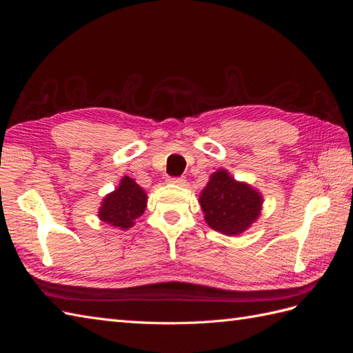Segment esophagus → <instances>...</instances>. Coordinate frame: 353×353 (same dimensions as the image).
Returning <instances> with one entry per match:
<instances>
[{
    "label": "esophagus",
    "instance_id": "esophagus-1",
    "mask_svg": "<svg viewBox=\"0 0 353 353\" xmlns=\"http://www.w3.org/2000/svg\"><path fill=\"white\" fill-rule=\"evenodd\" d=\"M170 184H175V185H184L185 184V178L184 176H176V178H169L168 179Z\"/></svg>",
    "mask_w": 353,
    "mask_h": 353
}]
</instances>
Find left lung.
Here are the masks:
<instances>
[{
  "instance_id": "left-lung-1",
  "label": "left lung",
  "mask_w": 353,
  "mask_h": 353,
  "mask_svg": "<svg viewBox=\"0 0 353 353\" xmlns=\"http://www.w3.org/2000/svg\"><path fill=\"white\" fill-rule=\"evenodd\" d=\"M208 225L225 236H239L259 218L262 196L249 184L239 183L225 169L213 172L200 193Z\"/></svg>"
}]
</instances>
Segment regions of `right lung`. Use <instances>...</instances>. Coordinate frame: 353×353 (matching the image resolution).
Here are the masks:
<instances>
[{
  "label": "right lung",
  "instance_id": "obj_1",
  "mask_svg": "<svg viewBox=\"0 0 353 353\" xmlns=\"http://www.w3.org/2000/svg\"><path fill=\"white\" fill-rule=\"evenodd\" d=\"M147 206L145 191L130 176H123L114 191L101 201L99 218L112 227L128 230L134 227Z\"/></svg>",
  "mask_w": 353,
  "mask_h": 353
}]
</instances>
